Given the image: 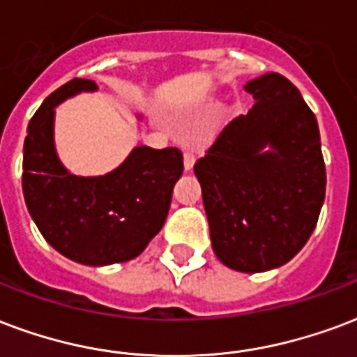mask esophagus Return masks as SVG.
<instances>
[{"label":"esophagus","mask_w":357,"mask_h":357,"mask_svg":"<svg viewBox=\"0 0 357 357\" xmlns=\"http://www.w3.org/2000/svg\"><path fill=\"white\" fill-rule=\"evenodd\" d=\"M183 166H185V170H191L192 166H195V155L191 151H187L183 155Z\"/></svg>","instance_id":"34e87169"}]
</instances>
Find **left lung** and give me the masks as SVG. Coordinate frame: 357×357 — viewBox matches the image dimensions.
<instances>
[{"label":"left lung","mask_w":357,"mask_h":357,"mask_svg":"<svg viewBox=\"0 0 357 357\" xmlns=\"http://www.w3.org/2000/svg\"><path fill=\"white\" fill-rule=\"evenodd\" d=\"M255 100L195 165L213 253L238 273L286 265L310 238L326 199L318 121L280 73L244 84Z\"/></svg>","instance_id":"8db88e82"}]
</instances>
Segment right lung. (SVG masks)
<instances>
[{"label": "right lung", "instance_id": "right-lung-1", "mask_svg": "<svg viewBox=\"0 0 357 357\" xmlns=\"http://www.w3.org/2000/svg\"><path fill=\"white\" fill-rule=\"evenodd\" d=\"M94 91L91 79H71L31 117L22 191L33 223L58 253L81 265L105 266L138 257L162 229L183 157L176 147L139 145L104 176L71 174L54 149V109L79 92Z\"/></svg>", "mask_w": 357, "mask_h": 357}]
</instances>
